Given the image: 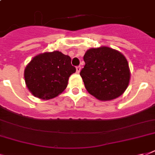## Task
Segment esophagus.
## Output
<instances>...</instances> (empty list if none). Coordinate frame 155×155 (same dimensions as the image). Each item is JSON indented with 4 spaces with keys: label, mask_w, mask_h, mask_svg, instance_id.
I'll return each mask as SVG.
<instances>
[{
    "label": "esophagus",
    "mask_w": 155,
    "mask_h": 155,
    "mask_svg": "<svg viewBox=\"0 0 155 155\" xmlns=\"http://www.w3.org/2000/svg\"><path fill=\"white\" fill-rule=\"evenodd\" d=\"M76 72L77 73H80V71H81V67L80 66H78V67H76Z\"/></svg>",
    "instance_id": "esophagus-1"
}]
</instances>
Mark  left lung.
<instances>
[{
	"label": "left lung",
	"mask_w": 155,
	"mask_h": 155,
	"mask_svg": "<svg viewBox=\"0 0 155 155\" xmlns=\"http://www.w3.org/2000/svg\"><path fill=\"white\" fill-rule=\"evenodd\" d=\"M80 75L86 89L97 99L107 101L117 98L129 86V63L120 51L108 47L87 50Z\"/></svg>",
	"instance_id": "8db88e82"
}]
</instances>
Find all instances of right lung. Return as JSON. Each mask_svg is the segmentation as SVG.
<instances>
[{
	"mask_svg": "<svg viewBox=\"0 0 155 155\" xmlns=\"http://www.w3.org/2000/svg\"><path fill=\"white\" fill-rule=\"evenodd\" d=\"M71 61L70 56L58 51L35 56L24 71L29 91L42 100L58 97L66 89L70 75L76 71Z\"/></svg>",
	"mask_w": 155,
	"mask_h": 155,
	"instance_id": "obj_1",
	"label": "right lung"
}]
</instances>
